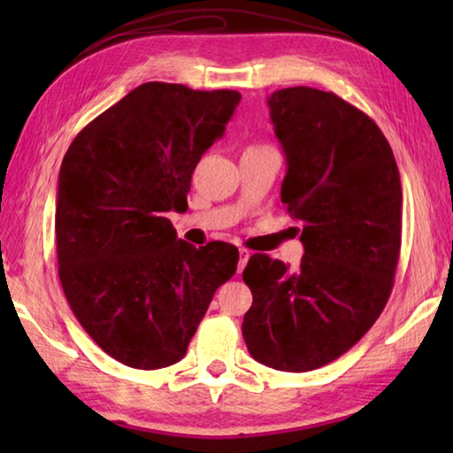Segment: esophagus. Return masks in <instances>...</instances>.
<instances>
[{
	"label": "esophagus",
	"instance_id": "esophagus-1",
	"mask_svg": "<svg viewBox=\"0 0 453 453\" xmlns=\"http://www.w3.org/2000/svg\"><path fill=\"white\" fill-rule=\"evenodd\" d=\"M250 257H251V251L242 248V250H240V264H237V273L243 272V267H245V264L250 262Z\"/></svg>",
	"mask_w": 453,
	"mask_h": 453
}]
</instances>
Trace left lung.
<instances>
[{
	"mask_svg": "<svg viewBox=\"0 0 453 453\" xmlns=\"http://www.w3.org/2000/svg\"><path fill=\"white\" fill-rule=\"evenodd\" d=\"M286 156L281 203L300 219L297 270L254 254L243 281L254 303L242 334L259 364L311 372L362 340L386 308L402 245V181L372 118L305 86L267 97Z\"/></svg>",
	"mask_w": 453,
	"mask_h": 453,
	"instance_id": "obj_1",
	"label": "left lung"
}]
</instances>
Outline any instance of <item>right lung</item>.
Returning a JSON list of instances; mask_svg holds the SVG:
<instances>
[{
	"mask_svg": "<svg viewBox=\"0 0 453 453\" xmlns=\"http://www.w3.org/2000/svg\"><path fill=\"white\" fill-rule=\"evenodd\" d=\"M240 99L234 89L142 83L83 127L61 162V288L91 340L124 365L180 362L235 273V245L178 240L165 213L188 210L191 173Z\"/></svg>",
	"mask_w": 453,
	"mask_h": 453,
	"instance_id": "obj_1",
	"label": "right lung"
}]
</instances>
